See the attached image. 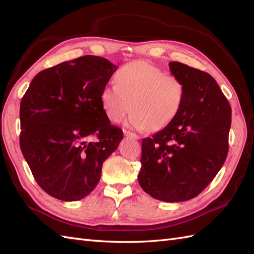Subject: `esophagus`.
<instances>
[{"label":"esophagus","instance_id":"obj_1","mask_svg":"<svg viewBox=\"0 0 254 254\" xmlns=\"http://www.w3.org/2000/svg\"><path fill=\"white\" fill-rule=\"evenodd\" d=\"M124 135L127 136V137H132V139H135V140H139V139H140L139 135H136V134L133 133V132L127 131V130H125V131H124Z\"/></svg>","mask_w":254,"mask_h":254}]
</instances>
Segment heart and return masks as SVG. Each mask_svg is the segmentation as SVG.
<instances>
[{
	"mask_svg": "<svg viewBox=\"0 0 254 254\" xmlns=\"http://www.w3.org/2000/svg\"><path fill=\"white\" fill-rule=\"evenodd\" d=\"M115 79L117 82L106 84L101 95L104 109L114 123L124 120L131 107L130 126L139 130H160L170 124L181 108L182 82L146 61L123 65Z\"/></svg>",
	"mask_w": 254,
	"mask_h": 254,
	"instance_id": "obj_1",
	"label": "heart"
}]
</instances>
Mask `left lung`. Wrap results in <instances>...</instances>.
Listing matches in <instances>:
<instances>
[{
    "instance_id": "left-lung-1",
    "label": "left lung",
    "mask_w": 254,
    "mask_h": 254,
    "mask_svg": "<svg viewBox=\"0 0 254 254\" xmlns=\"http://www.w3.org/2000/svg\"><path fill=\"white\" fill-rule=\"evenodd\" d=\"M170 70L184 87L181 108L161 131L143 139L137 180L152 198L180 202L200 194L224 165L231 107L210 74L177 61Z\"/></svg>"
}]
</instances>
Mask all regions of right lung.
<instances>
[{
    "instance_id": "add662e5",
    "label": "right lung",
    "mask_w": 254,
    "mask_h": 254,
    "mask_svg": "<svg viewBox=\"0 0 254 254\" xmlns=\"http://www.w3.org/2000/svg\"><path fill=\"white\" fill-rule=\"evenodd\" d=\"M117 68L92 55L64 61L38 73L22 97L20 147L35 180L54 198L88 196L123 140L101 99Z\"/></svg>"
}]
</instances>
